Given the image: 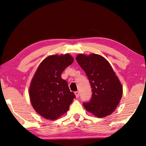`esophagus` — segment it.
<instances>
[{"label": "esophagus", "mask_w": 146, "mask_h": 146, "mask_svg": "<svg viewBox=\"0 0 146 146\" xmlns=\"http://www.w3.org/2000/svg\"><path fill=\"white\" fill-rule=\"evenodd\" d=\"M75 94V96H76V98H78L79 96H80V93H79L78 91H76Z\"/></svg>", "instance_id": "obj_1"}]
</instances>
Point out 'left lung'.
<instances>
[{
	"label": "left lung",
	"instance_id": "obj_1",
	"mask_svg": "<svg viewBox=\"0 0 146 146\" xmlns=\"http://www.w3.org/2000/svg\"><path fill=\"white\" fill-rule=\"evenodd\" d=\"M76 60L90 80L92 97L84 102L86 110L98 118L111 114L122 95V86L110 64L97 54H79Z\"/></svg>",
	"mask_w": 146,
	"mask_h": 146
}]
</instances>
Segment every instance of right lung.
I'll use <instances>...</instances> for the list:
<instances>
[{
	"label": "right lung",
	"mask_w": 146,
	"mask_h": 146,
	"mask_svg": "<svg viewBox=\"0 0 146 146\" xmlns=\"http://www.w3.org/2000/svg\"><path fill=\"white\" fill-rule=\"evenodd\" d=\"M70 54L46 57L38 66L29 89L31 105L36 112L48 120H55L68 111L75 98L68 82L61 78L73 62Z\"/></svg>",
	"instance_id": "right-lung-1"
}]
</instances>
